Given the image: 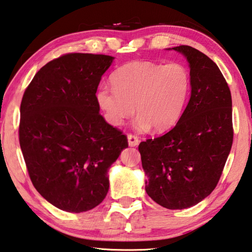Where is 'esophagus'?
<instances>
[{"mask_svg":"<svg viewBox=\"0 0 252 252\" xmlns=\"http://www.w3.org/2000/svg\"><path fill=\"white\" fill-rule=\"evenodd\" d=\"M127 139H128V145H129L130 147H136L139 145V138L135 135H128L127 136Z\"/></svg>","mask_w":252,"mask_h":252,"instance_id":"34e87169","label":"esophagus"}]
</instances>
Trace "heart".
<instances>
[{
	"label": "heart",
	"instance_id": "1",
	"mask_svg": "<svg viewBox=\"0 0 252 252\" xmlns=\"http://www.w3.org/2000/svg\"><path fill=\"white\" fill-rule=\"evenodd\" d=\"M112 83L113 87L101 84L95 94L107 123L121 126L136 110V129L153 128L156 132L168 130L179 122L191 88L189 73L184 65L149 61L123 65L114 73Z\"/></svg>",
	"mask_w": 252,
	"mask_h": 252
}]
</instances>
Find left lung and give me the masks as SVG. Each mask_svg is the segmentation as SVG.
Segmentation results:
<instances>
[{
  "instance_id": "1",
  "label": "left lung",
  "mask_w": 252,
  "mask_h": 252,
  "mask_svg": "<svg viewBox=\"0 0 252 252\" xmlns=\"http://www.w3.org/2000/svg\"><path fill=\"white\" fill-rule=\"evenodd\" d=\"M174 50L189 67L191 96L172 129L138 147L146 192L168 210H183L213 192L232 145L231 94L220 68L189 46Z\"/></svg>"
}]
</instances>
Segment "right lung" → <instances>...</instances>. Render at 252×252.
I'll return each instance as SVG.
<instances>
[{"mask_svg":"<svg viewBox=\"0 0 252 252\" xmlns=\"http://www.w3.org/2000/svg\"><path fill=\"white\" fill-rule=\"evenodd\" d=\"M114 57L68 54L35 74L21 104L20 145L35 189L59 210L81 213L108 192V169L128 147L99 114L95 94Z\"/></svg>","mask_w":252,"mask_h":252,"instance_id":"1","label":"right lung"}]
</instances>
